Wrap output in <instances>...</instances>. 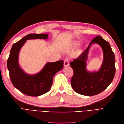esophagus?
<instances>
[{"mask_svg": "<svg viewBox=\"0 0 124 124\" xmlns=\"http://www.w3.org/2000/svg\"><path fill=\"white\" fill-rule=\"evenodd\" d=\"M63 66L65 67H68L69 66V61H68V59H66V60L64 61V63H63Z\"/></svg>", "mask_w": 124, "mask_h": 124, "instance_id": "obj_1", "label": "esophagus"}]
</instances>
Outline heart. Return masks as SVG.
<instances>
[{
    "mask_svg": "<svg viewBox=\"0 0 124 124\" xmlns=\"http://www.w3.org/2000/svg\"><path fill=\"white\" fill-rule=\"evenodd\" d=\"M74 45H75V46L78 45V43H77V42H75V43H74Z\"/></svg>",
    "mask_w": 124,
    "mask_h": 124,
    "instance_id": "heart-1",
    "label": "heart"
}]
</instances>
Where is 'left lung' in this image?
I'll list each match as a JSON object with an SVG mask.
<instances>
[{
	"label": "left lung",
	"instance_id": "1",
	"mask_svg": "<svg viewBox=\"0 0 124 124\" xmlns=\"http://www.w3.org/2000/svg\"><path fill=\"white\" fill-rule=\"evenodd\" d=\"M94 44H99L103 50V61L99 70L89 71L86 69V61L89 49ZM115 64V56L109 43L101 36H96L87 49L70 63L74 71L71 80L72 88L83 95L93 96L101 93L112 82L116 73Z\"/></svg>",
	"mask_w": 124,
	"mask_h": 124
}]
</instances>
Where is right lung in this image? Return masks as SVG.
<instances>
[{
    "label": "right lung",
    "mask_w": 124,
    "mask_h": 124,
    "mask_svg": "<svg viewBox=\"0 0 124 124\" xmlns=\"http://www.w3.org/2000/svg\"><path fill=\"white\" fill-rule=\"evenodd\" d=\"M47 34H30L12 46L7 61V67L13 86L24 94L38 96L48 92L51 88L53 78L63 67V61L46 62L42 69L35 74H27L20 67L19 52L27 40L47 39Z\"/></svg>",
    "instance_id": "right-lung-1"
}]
</instances>
